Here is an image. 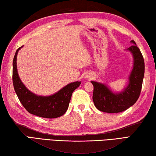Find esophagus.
<instances>
[{"label":"esophagus","mask_w":156,"mask_h":156,"mask_svg":"<svg viewBox=\"0 0 156 156\" xmlns=\"http://www.w3.org/2000/svg\"><path fill=\"white\" fill-rule=\"evenodd\" d=\"M87 78H88V77H87Z\"/></svg>","instance_id":"esophagus-1"}]
</instances>
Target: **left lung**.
I'll list each match as a JSON object with an SVG mask.
<instances>
[{"label": "left lung", "mask_w": 156, "mask_h": 156, "mask_svg": "<svg viewBox=\"0 0 156 156\" xmlns=\"http://www.w3.org/2000/svg\"><path fill=\"white\" fill-rule=\"evenodd\" d=\"M127 50L132 53L133 66L129 76V82L123 91L114 93L105 84L91 81L94 86L92 100L98 110L107 113H119L126 110L137 101L140 94L144 74V62L140 49L133 40Z\"/></svg>", "instance_id": "8db88e82"}]
</instances>
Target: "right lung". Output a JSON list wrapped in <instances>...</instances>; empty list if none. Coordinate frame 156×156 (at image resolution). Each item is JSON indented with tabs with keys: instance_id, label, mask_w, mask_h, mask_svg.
I'll return each instance as SVG.
<instances>
[{
	"instance_id": "right-lung-1",
	"label": "right lung",
	"mask_w": 156,
	"mask_h": 156,
	"mask_svg": "<svg viewBox=\"0 0 156 156\" xmlns=\"http://www.w3.org/2000/svg\"><path fill=\"white\" fill-rule=\"evenodd\" d=\"M16 51L13 61V84L15 92L22 105L30 114L46 119H55L64 115L68 110L73 92L80 86L81 81L70 83L51 96H38L29 91L19 77L16 59Z\"/></svg>"
}]
</instances>
